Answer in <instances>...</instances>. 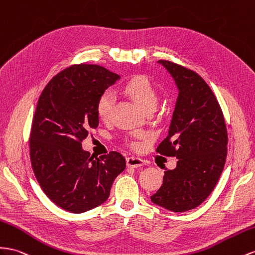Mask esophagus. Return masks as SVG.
<instances>
[{"instance_id": "1", "label": "esophagus", "mask_w": 255, "mask_h": 255, "mask_svg": "<svg viewBox=\"0 0 255 255\" xmlns=\"http://www.w3.org/2000/svg\"><path fill=\"white\" fill-rule=\"evenodd\" d=\"M144 164V161L139 159V157H134V156H128L127 157V165L128 167H140Z\"/></svg>"}]
</instances>
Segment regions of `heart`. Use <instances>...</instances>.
<instances>
[{
	"instance_id": "obj_1",
	"label": "heart",
	"mask_w": 255,
	"mask_h": 255,
	"mask_svg": "<svg viewBox=\"0 0 255 255\" xmlns=\"http://www.w3.org/2000/svg\"><path fill=\"white\" fill-rule=\"evenodd\" d=\"M122 90L129 99H132L143 112L155 108L157 103V93L152 82L148 77L143 75H136V76L128 79L122 87ZM114 105V95L111 91H104L96 101V114L100 119L106 121L112 114ZM129 146L133 149H138L140 147L139 142L136 139L129 140Z\"/></svg>"
}]
</instances>
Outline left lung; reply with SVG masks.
<instances>
[{"label": "left lung", "mask_w": 255, "mask_h": 255, "mask_svg": "<svg viewBox=\"0 0 255 255\" xmlns=\"http://www.w3.org/2000/svg\"><path fill=\"white\" fill-rule=\"evenodd\" d=\"M170 73L179 94L168 135L156 152L178 159L165 170L152 203L174 211L196 208L215 189L228 154V130L222 109L199 75L174 62L160 60Z\"/></svg>", "instance_id": "8db88e82"}]
</instances>
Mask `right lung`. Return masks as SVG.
<instances>
[{
    "mask_svg": "<svg viewBox=\"0 0 255 255\" xmlns=\"http://www.w3.org/2000/svg\"><path fill=\"white\" fill-rule=\"evenodd\" d=\"M120 78L95 64L72 65L40 94L30 134L32 168L44 193L62 209L81 213L107 201L126 168L117 151L95 157L81 142L99 126L96 101Z\"/></svg>",
    "mask_w": 255,
    "mask_h": 255,
    "instance_id": "obj_1",
    "label": "right lung"
}]
</instances>
